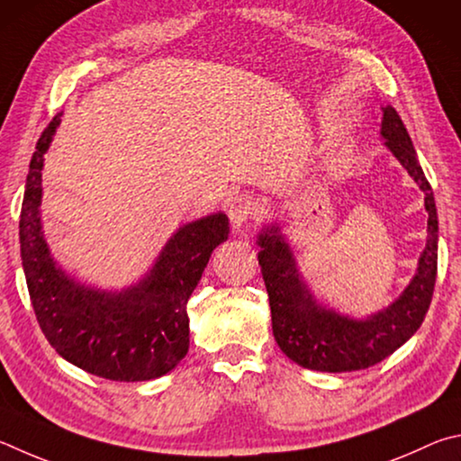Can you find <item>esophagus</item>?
Returning a JSON list of instances; mask_svg holds the SVG:
<instances>
[{
	"label": "esophagus",
	"mask_w": 461,
	"mask_h": 461,
	"mask_svg": "<svg viewBox=\"0 0 461 461\" xmlns=\"http://www.w3.org/2000/svg\"><path fill=\"white\" fill-rule=\"evenodd\" d=\"M257 202L251 196V194H237L235 198L229 200V218L235 229H240L247 221H251V216L255 214Z\"/></svg>",
	"instance_id": "esophagus-1"
}]
</instances>
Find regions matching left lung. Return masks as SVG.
Returning <instances> with one entry per match:
<instances>
[{
  "mask_svg": "<svg viewBox=\"0 0 461 461\" xmlns=\"http://www.w3.org/2000/svg\"><path fill=\"white\" fill-rule=\"evenodd\" d=\"M381 135L402 167L425 192L427 245L417 273L405 292L389 308L365 320L340 316L316 303L295 267L292 249L279 235V226H269L259 235V265L269 294L271 326L276 342L297 365L320 373H352L375 366L401 348L429 310L435 277H438V208L433 190L417 161V153L405 125L391 104L383 107Z\"/></svg>",
  "mask_w": 461,
  "mask_h": 461,
  "instance_id": "1",
  "label": "left lung"
}]
</instances>
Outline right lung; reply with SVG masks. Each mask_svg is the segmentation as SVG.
Instances as JSON below:
<instances>
[{
    "label": "right lung",
    "mask_w": 461,
    "mask_h": 461,
    "mask_svg": "<svg viewBox=\"0 0 461 461\" xmlns=\"http://www.w3.org/2000/svg\"><path fill=\"white\" fill-rule=\"evenodd\" d=\"M60 117L36 143L20 214L22 265L36 320L52 348L86 373L117 383L158 378L188 352L185 305L210 255L229 239V218L218 212L184 224L148 276L123 292L77 284L54 263L40 224L44 153Z\"/></svg>",
    "instance_id": "1"
}]
</instances>
